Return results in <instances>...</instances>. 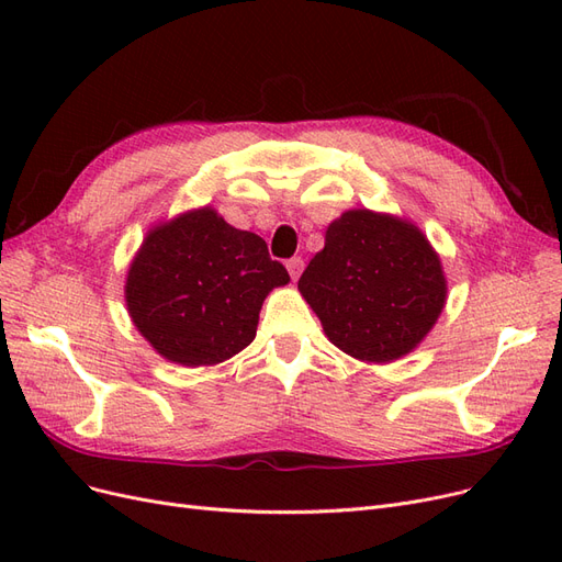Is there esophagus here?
<instances>
[{"label":"esophagus","mask_w":562,"mask_h":562,"mask_svg":"<svg viewBox=\"0 0 562 562\" xmlns=\"http://www.w3.org/2000/svg\"><path fill=\"white\" fill-rule=\"evenodd\" d=\"M285 267H288V274H291V279L297 281L300 274H302V269H304V260L302 258H291L285 262Z\"/></svg>","instance_id":"obj_1"}]
</instances>
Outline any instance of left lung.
<instances>
[{
	"instance_id": "1",
	"label": "left lung",
	"mask_w": 562,
	"mask_h": 562,
	"mask_svg": "<svg viewBox=\"0 0 562 562\" xmlns=\"http://www.w3.org/2000/svg\"><path fill=\"white\" fill-rule=\"evenodd\" d=\"M330 342L363 363H391L419 347L446 307L440 255L415 223L370 209L326 229L297 281Z\"/></svg>"
}]
</instances>
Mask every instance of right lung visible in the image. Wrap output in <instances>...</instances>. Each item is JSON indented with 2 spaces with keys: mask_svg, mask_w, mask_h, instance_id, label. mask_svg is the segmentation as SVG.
<instances>
[{
  "mask_svg": "<svg viewBox=\"0 0 562 562\" xmlns=\"http://www.w3.org/2000/svg\"><path fill=\"white\" fill-rule=\"evenodd\" d=\"M291 281L258 234L211 206L149 227L126 271L133 326L166 361L217 366L246 349L265 297Z\"/></svg>",
  "mask_w": 562,
  "mask_h": 562,
  "instance_id": "right-lung-1",
  "label": "right lung"
}]
</instances>
